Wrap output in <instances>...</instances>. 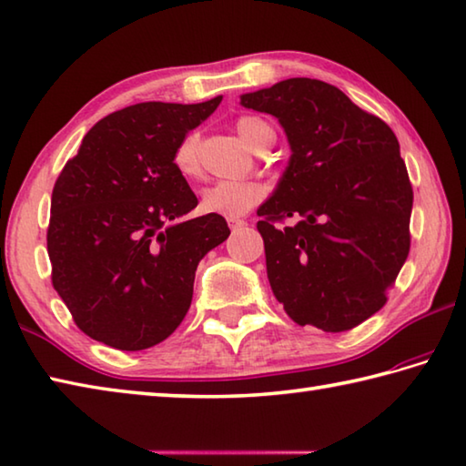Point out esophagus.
I'll list each match as a JSON object with an SVG mask.
<instances>
[{
    "instance_id": "esophagus-1",
    "label": "esophagus",
    "mask_w": 466,
    "mask_h": 466,
    "mask_svg": "<svg viewBox=\"0 0 466 466\" xmlns=\"http://www.w3.org/2000/svg\"><path fill=\"white\" fill-rule=\"evenodd\" d=\"M227 223H229V227H231V231H233V233H235V231H239L241 227L248 225V221H245V218H241V217H229V218H227Z\"/></svg>"
}]
</instances>
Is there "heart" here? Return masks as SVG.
<instances>
[{
    "instance_id": "1",
    "label": "heart",
    "mask_w": 466,
    "mask_h": 466,
    "mask_svg": "<svg viewBox=\"0 0 466 466\" xmlns=\"http://www.w3.org/2000/svg\"><path fill=\"white\" fill-rule=\"evenodd\" d=\"M237 131L245 144L253 150L274 137V129H271L266 121L259 117H239L235 124ZM174 166L177 170L187 178H195L200 174V156H198V136L190 134L182 139L177 150H174ZM263 197V187L258 182H235V180H221L210 184L208 188L200 195V210L210 215H225V217H237L248 213V210L258 205Z\"/></svg>"
}]
</instances>
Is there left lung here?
Wrapping results in <instances>:
<instances>
[{"label": "left lung", "mask_w": 466, "mask_h": 466, "mask_svg": "<svg viewBox=\"0 0 466 466\" xmlns=\"http://www.w3.org/2000/svg\"><path fill=\"white\" fill-rule=\"evenodd\" d=\"M284 127L289 162L258 208L268 279L289 319L350 330L388 302L410 253L414 192L391 127L316 78L241 95ZM300 214L294 228H279Z\"/></svg>", "instance_id": "left-lung-1"}]
</instances>
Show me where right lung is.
Segmentation results:
<instances>
[{"instance_id":"right-lung-1","label":"right lung","mask_w":466,"mask_h":466,"mask_svg":"<svg viewBox=\"0 0 466 466\" xmlns=\"http://www.w3.org/2000/svg\"><path fill=\"white\" fill-rule=\"evenodd\" d=\"M223 96L147 101L89 129L52 190V286L85 335L119 350L150 349L178 329L198 261L229 237L221 215L178 223L198 198L174 150Z\"/></svg>"}]
</instances>
